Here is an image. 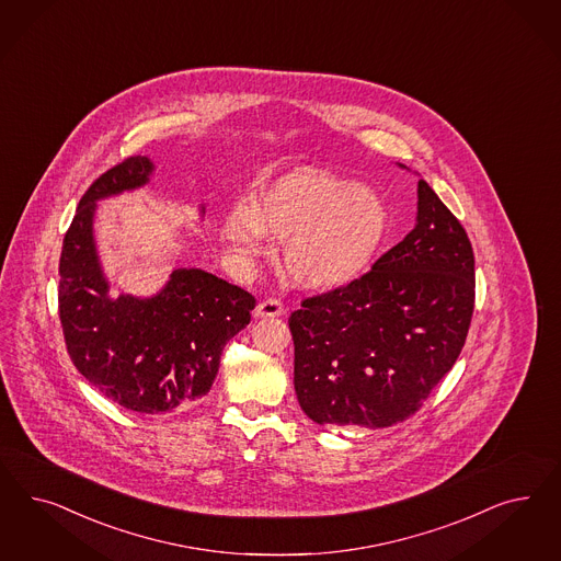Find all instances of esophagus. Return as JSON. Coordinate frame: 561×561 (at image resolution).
<instances>
[{"mask_svg":"<svg viewBox=\"0 0 561 561\" xmlns=\"http://www.w3.org/2000/svg\"><path fill=\"white\" fill-rule=\"evenodd\" d=\"M285 313V308L280 301L276 299H266V301H260L257 308H255V318H278Z\"/></svg>","mask_w":561,"mask_h":561,"instance_id":"34e87169","label":"esophagus"}]
</instances>
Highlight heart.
I'll return each mask as SVG.
<instances>
[{
	"label": "heart",
	"instance_id": "heart-1",
	"mask_svg": "<svg viewBox=\"0 0 561 561\" xmlns=\"http://www.w3.org/2000/svg\"><path fill=\"white\" fill-rule=\"evenodd\" d=\"M241 255L287 241L285 272L306 290L344 289L376 264L390 236V210L380 194L324 169L304 167L266 183L252 206L237 204L220 227Z\"/></svg>",
	"mask_w": 561,
	"mask_h": 561
}]
</instances>
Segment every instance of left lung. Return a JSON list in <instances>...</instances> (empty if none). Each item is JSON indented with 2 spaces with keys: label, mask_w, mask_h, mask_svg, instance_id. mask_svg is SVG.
Returning <instances> with one entry per match:
<instances>
[{
  "label": "left lung",
  "mask_w": 561,
  "mask_h": 561,
  "mask_svg": "<svg viewBox=\"0 0 561 561\" xmlns=\"http://www.w3.org/2000/svg\"><path fill=\"white\" fill-rule=\"evenodd\" d=\"M472 308L467 231L419 180L413 231L357 283L290 313L293 381L304 413L320 425L369 430L404 421L453 369Z\"/></svg>",
  "instance_id": "obj_1"
}]
</instances>
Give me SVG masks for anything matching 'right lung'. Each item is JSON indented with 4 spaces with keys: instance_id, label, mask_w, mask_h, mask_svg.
<instances>
[{
    "instance_id": "obj_1",
    "label": "right lung",
    "mask_w": 561,
    "mask_h": 561,
    "mask_svg": "<svg viewBox=\"0 0 561 561\" xmlns=\"http://www.w3.org/2000/svg\"><path fill=\"white\" fill-rule=\"evenodd\" d=\"M152 173L148 157H131L80 199L59 257V320L76 369L94 388L129 411L163 415L210 392L222 348L250 324L255 299L202 268H175L148 297L113 293L94 239L96 208L145 187Z\"/></svg>"
}]
</instances>
